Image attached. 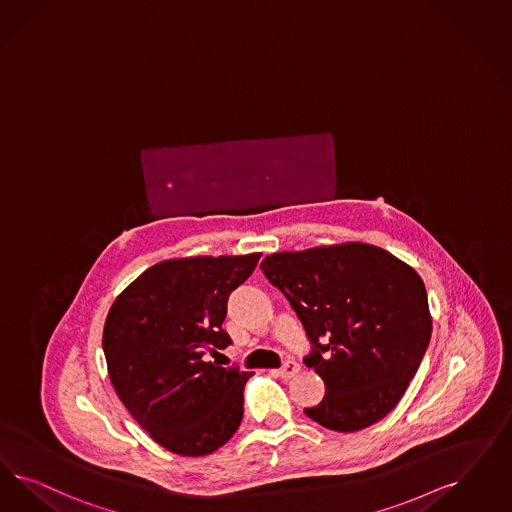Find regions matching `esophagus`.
I'll list each match as a JSON object with an SVG mask.
<instances>
[{"mask_svg":"<svg viewBox=\"0 0 512 512\" xmlns=\"http://www.w3.org/2000/svg\"><path fill=\"white\" fill-rule=\"evenodd\" d=\"M299 371V363H297V361H293V359H287V361L283 363L282 369H280V376L285 378V380H289V378H293V376H295Z\"/></svg>","mask_w":512,"mask_h":512,"instance_id":"obj_1","label":"esophagus"}]
</instances>
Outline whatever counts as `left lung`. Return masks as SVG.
<instances>
[{
	"instance_id": "left-lung-1",
	"label": "left lung",
	"mask_w": 512,
	"mask_h": 512,
	"mask_svg": "<svg viewBox=\"0 0 512 512\" xmlns=\"http://www.w3.org/2000/svg\"><path fill=\"white\" fill-rule=\"evenodd\" d=\"M312 344L304 365L325 382L304 414L352 433L386 418L405 395L431 338L422 278L369 244L268 255L261 263Z\"/></svg>"
}]
</instances>
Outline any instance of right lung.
I'll return each mask as SVG.
<instances>
[{"label":"right lung","instance_id":"1","mask_svg":"<svg viewBox=\"0 0 512 512\" xmlns=\"http://www.w3.org/2000/svg\"><path fill=\"white\" fill-rule=\"evenodd\" d=\"M261 253L174 259L147 268L113 302L102 346L107 371L132 418L166 450L206 456L240 427L253 372L206 355L232 344L223 329L230 293Z\"/></svg>","mask_w":512,"mask_h":512}]
</instances>
